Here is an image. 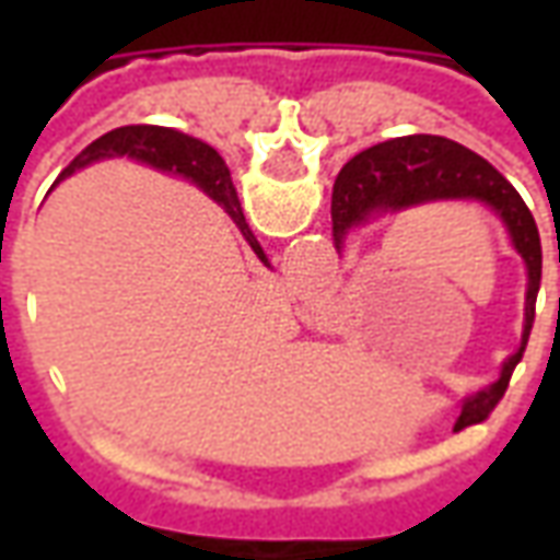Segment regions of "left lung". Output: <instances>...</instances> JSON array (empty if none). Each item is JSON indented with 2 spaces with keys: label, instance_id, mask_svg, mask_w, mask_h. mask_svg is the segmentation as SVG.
I'll return each mask as SVG.
<instances>
[{
  "label": "left lung",
  "instance_id": "8db88e82",
  "mask_svg": "<svg viewBox=\"0 0 560 560\" xmlns=\"http://www.w3.org/2000/svg\"><path fill=\"white\" fill-rule=\"evenodd\" d=\"M438 200H470V203L492 209L504 224V231L510 233V243L522 257L525 276H528L525 324H522L518 351L506 357L494 384L468 396L462 405L458 422H477L489 417V411L501 401L510 375L525 353L530 324H534L537 291H540V233H537V221L516 188L506 183L489 161L456 140L434 138V135L384 140V143L353 155L341 167L339 179L332 185V240H336V248L345 252V240L353 228H363L365 221L381 219L387 212L393 215V212H405V209L422 207V203H438Z\"/></svg>",
  "mask_w": 560,
  "mask_h": 560
}]
</instances>
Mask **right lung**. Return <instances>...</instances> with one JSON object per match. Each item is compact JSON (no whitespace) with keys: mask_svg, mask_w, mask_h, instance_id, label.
<instances>
[{"mask_svg":"<svg viewBox=\"0 0 560 560\" xmlns=\"http://www.w3.org/2000/svg\"><path fill=\"white\" fill-rule=\"evenodd\" d=\"M104 159H135L149 164V167H159V171L183 173L185 179L200 185L219 207H224V212L231 215L233 224L243 231L248 245L255 248V255L269 267L264 248L257 245V240L248 231V224H245L243 207H240V197H236V188H233L231 171H228L224 159L212 147L188 138L183 131H173V128L164 126L114 128V131H107L98 140H92L90 147L83 149L78 159L71 161L66 171H62V176H71L80 167Z\"/></svg>","mask_w":560,"mask_h":560,"instance_id":"obj_1","label":"right lung"}]
</instances>
